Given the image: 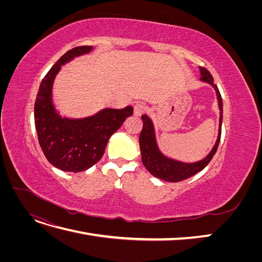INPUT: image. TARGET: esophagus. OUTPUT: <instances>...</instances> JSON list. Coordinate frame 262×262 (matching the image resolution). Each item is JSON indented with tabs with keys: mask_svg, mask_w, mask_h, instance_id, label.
Masks as SVG:
<instances>
[{
	"mask_svg": "<svg viewBox=\"0 0 262 262\" xmlns=\"http://www.w3.org/2000/svg\"><path fill=\"white\" fill-rule=\"evenodd\" d=\"M145 105L143 104V102H138V104L134 105V116H141L142 114H143L145 112Z\"/></svg>",
	"mask_w": 262,
	"mask_h": 262,
	"instance_id": "obj_1",
	"label": "esophagus"
}]
</instances>
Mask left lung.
<instances>
[{
    "label": "left lung",
    "mask_w": 262,
    "mask_h": 262,
    "mask_svg": "<svg viewBox=\"0 0 262 262\" xmlns=\"http://www.w3.org/2000/svg\"><path fill=\"white\" fill-rule=\"evenodd\" d=\"M200 70V81L210 84L216 94L217 105L220 109V123H219V134L215 144L212 147L211 152L202 158L201 161L193 162V163H184L180 161L172 160L170 157L165 156L157 145L156 136H155V128L153 121L146 115L142 116L143 120V129L140 134V148L142 155V163L145 166V168L152 173L156 178H160L165 181L169 182H178L185 180L189 177L195 175L196 172L201 171L205 166H207L212 160L213 155L216 153V149L220 143L221 139V130H222V119H223V101L217 86L214 84L213 77L207 69L199 68Z\"/></svg>",
    "instance_id": "8db88e82"
}]
</instances>
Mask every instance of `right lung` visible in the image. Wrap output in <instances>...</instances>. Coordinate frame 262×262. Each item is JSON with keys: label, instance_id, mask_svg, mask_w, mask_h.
<instances>
[{"label": "right lung", "instance_id": "add662e5", "mask_svg": "<svg viewBox=\"0 0 262 262\" xmlns=\"http://www.w3.org/2000/svg\"><path fill=\"white\" fill-rule=\"evenodd\" d=\"M92 50V46H83L66 52L47 73L37 94L35 125L39 144L49 163L63 171L80 172L96 164L104 155L109 138L133 114V107L126 106L104 108L85 118H68L55 109L52 89L61 66Z\"/></svg>", "mask_w": 262, "mask_h": 262}]
</instances>
